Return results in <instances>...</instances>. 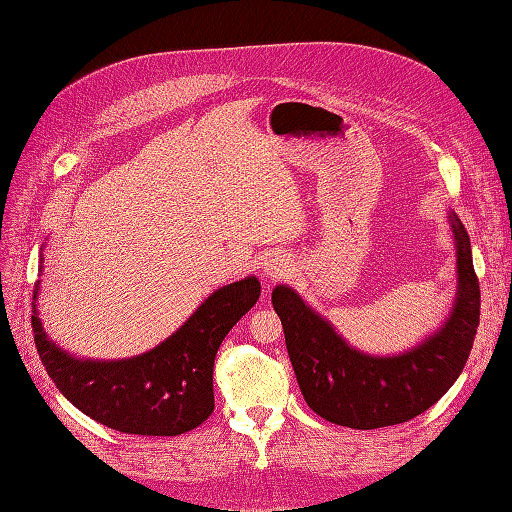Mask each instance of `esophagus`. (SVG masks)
<instances>
[{"label":"esophagus","mask_w":512,"mask_h":512,"mask_svg":"<svg viewBox=\"0 0 512 512\" xmlns=\"http://www.w3.org/2000/svg\"><path fill=\"white\" fill-rule=\"evenodd\" d=\"M288 273V258L282 254H271L260 267V275L265 280H282V277Z\"/></svg>","instance_id":"1"}]
</instances>
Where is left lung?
<instances>
[{"label":"left lung","instance_id":"1","mask_svg":"<svg viewBox=\"0 0 512 512\" xmlns=\"http://www.w3.org/2000/svg\"><path fill=\"white\" fill-rule=\"evenodd\" d=\"M455 239L457 292L451 314L416 346L397 354H369L350 346L333 324L286 284L271 292L282 320L286 348L299 389L324 421L378 429L423 414L451 389L466 365L480 316V290L472 245L455 211H448Z\"/></svg>","mask_w":512,"mask_h":512}]
</instances>
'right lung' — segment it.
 Masks as SVG:
<instances>
[{
  "instance_id": "1",
  "label": "right lung",
  "mask_w": 512,
  "mask_h": 512,
  "mask_svg": "<svg viewBox=\"0 0 512 512\" xmlns=\"http://www.w3.org/2000/svg\"><path fill=\"white\" fill-rule=\"evenodd\" d=\"M38 292L40 280L34 290V342L59 393L111 429L136 436H179L211 416L215 354L228 331L256 305L260 282L247 275L218 288L164 342L117 361L81 359L57 346L42 327Z\"/></svg>"
}]
</instances>
